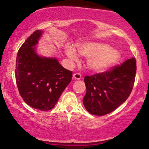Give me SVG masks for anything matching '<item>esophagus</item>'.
I'll use <instances>...</instances> for the list:
<instances>
[{
  "instance_id": "obj_1",
  "label": "esophagus",
  "mask_w": 149,
  "mask_h": 149,
  "mask_svg": "<svg viewBox=\"0 0 149 149\" xmlns=\"http://www.w3.org/2000/svg\"><path fill=\"white\" fill-rule=\"evenodd\" d=\"M81 77L82 76L80 73H76L73 75V79L75 80H80V78H81Z\"/></svg>"
}]
</instances>
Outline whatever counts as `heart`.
Returning a JSON list of instances; mask_svg holds the SVG:
<instances>
[{
	"label": "heart",
	"instance_id": "obj_1",
	"mask_svg": "<svg viewBox=\"0 0 149 149\" xmlns=\"http://www.w3.org/2000/svg\"><path fill=\"white\" fill-rule=\"evenodd\" d=\"M80 55L88 58L87 66L90 71L101 73L107 71L114 66L120 57V53L116 49L110 47L108 44L91 42L78 46ZM67 56L72 60L77 59L76 51L71 47L66 49Z\"/></svg>",
	"mask_w": 149,
	"mask_h": 149
}]
</instances>
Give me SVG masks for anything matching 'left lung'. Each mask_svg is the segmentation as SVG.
<instances>
[{
    "instance_id": "left-lung-1",
    "label": "left lung",
    "mask_w": 149,
    "mask_h": 149,
    "mask_svg": "<svg viewBox=\"0 0 149 149\" xmlns=\"http://www.w3.org/2000/svg\"><path fill=\"white\" fill-rule=\"evenodd\" d=\"M136 70V59L132 57L109 71L85 76L87 91L83 102L86 110L95 116L113 111L130 95Z\"/></svg>"
}]
</instances>
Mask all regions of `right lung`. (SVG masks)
Returning <instances> with one entry per match:
<instances>
[{
	"mask_svg": "<svg viewBox=\"0 0 149 149\" xmlns=\"http://www.w3.org/2000/svg\"><path fill=\"white\" fill-rule=\"evenodd\" d=\"M42 31L36 30L22 44L17 52L15 78L24 101L34 109H53L72 79V71L64 69L55 58L40 57L35 46Z\"/></svg>",
	"mask_w": 149,
	"mask_h": 149,
	"instance_id": "add662e5",
	"label": "right lung"
}]
</instances>
